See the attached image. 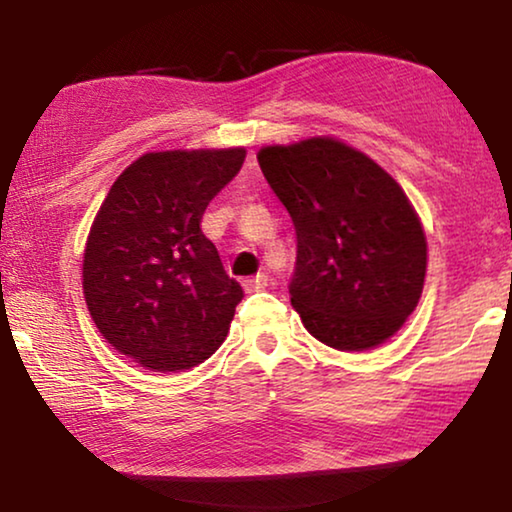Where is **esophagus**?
<instances>
[{"instance_id": "1", "label": "esophagus", "mask_w": 512, "mask_h": 512, "mask_svg": "<svg viewBox=\"0 0 512 512\" xmlns=\"http://www.w3.org/2000/svg\"><path fill=\"white\" fill-rule=\"evenodd\" d=\"M244 291L247 293H254V291H263L265 286H268V275H256V277H249V279H244Z\"/></svg>"}]
</instances>
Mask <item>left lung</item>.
I'll return each mask as SVG.
<instances>
[{
	"label": "left lung",
	"instance_id": "left-lung-1",
	"mask_svg": "<svg viewBox=\"0 0 512 512\" xmlns=\"http://www.w3.org/2000/svg\"><path fill=\"white\" fill-rule=\"evenodd\" d=\"M258 165L296 228L289 293L303 326L340 352L382 345L424 289L426 237L408 195L333 137L265 146Z\"/></svg>",
	"mask_w": 512,
	"mask_h": 512
}]
</instances>
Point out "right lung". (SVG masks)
Here are the masks:
<instances>
[{
	"label": "right lung",
	"mask_w": 512,
	"mask_h": 512,
	"mask_svg": "<svg viewBox=\"0 0 512 512\" xmlns=\"http://www.w3.org/2000/svg\"><path fill=\"white\" fill-rule=\"evenodd\" d=\"M247 151L144 153L114 181L90 228L83 296L104 340L153 373L209 359L244 291L202 235V214Z\"/></svg>",
	"instance_id": "add662e5"
}]
</instances>
